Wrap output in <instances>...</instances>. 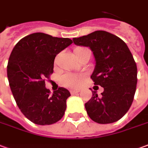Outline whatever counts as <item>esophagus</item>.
I'll return each mask as SVG.
<instances>
[{"mask_svg":"<svg viewBox=\"0 0 148 148\" xmlns=\"http://www.w3.org/2000/svg\"><path fill=\"white\" fill-rule=\"evenodd\" d=\"M78 92H79V90H71V95H74V94H77V93H78Z\"/></svg>","mask_w":148,"mask_h":148,"instance_id":"esophagus-1","label":"esophagus"}]
</instances>
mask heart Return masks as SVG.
I'll return each mask as SVG.
<instances>
[{
	"instance_id": "1",
	"label": "heart",
	"mask_w": 148,
	"mask_h": 148,
	"mask_svg": "<svg viewBox=\"0 0 148 148\" xmlns=\"http://www.w3.org/2000/svg\"><path fill=\"white\" fill-rule=\"evenodd\" d=\"M83 48H76L74 50V52H77L78 50H81ZM82 81V77L81 76L72 74H65L62 78V84L66 86H69V87H77L81 84Z\"/></svg>"
}]
</instances>
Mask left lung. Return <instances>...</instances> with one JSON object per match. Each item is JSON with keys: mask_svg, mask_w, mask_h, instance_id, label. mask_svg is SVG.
Returning <instances> with one entry per match:
<instances>
[{"mask_svg": "<svg viewBox=\"0 0 148 148\" xmlns=\"http://www.w3.org/2000/svg\"><path fill=\"white\" fill-rule=\"evenodd\" d=\"M73 42L93 52L95 66L90 77L94 84L104 89L100 96L92 92L91 99L85 103L89 117L101 124L119 120L132 106L137 84V66L127 45L103 30L73 38Z\"/></svg>", "mask_w": 148, "mask_h": 148, "instance_id": "8db88e82", "label": "left lung"}]
</instances>
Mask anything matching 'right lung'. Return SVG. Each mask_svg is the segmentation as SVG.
<instances>
[{
	"label": "right lung",
	"mask_w": 148,
	"mask_h": 148,
	"mask_svg": "<svg viewBox=\"0 0 148 148\" xmlns=\"http://www.w3.org/2000/svg\"><path fill=\"white\" fill-rule=\"evenodd\" d=\"M72 43L70 38L34 33L12 50L7 66L9 86L21 111L35 124H53L63 117L71 93L60 87L50 95L45 78L53 72L57 54Z\"/></svg>",
	"instance_id": "right-lung-1"
}]
</instances>
